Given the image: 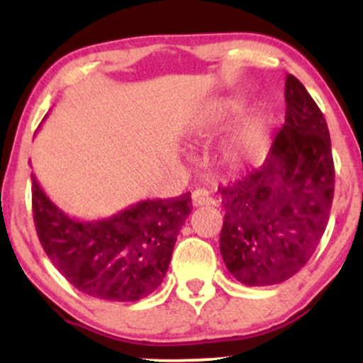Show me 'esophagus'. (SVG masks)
<instances>
[{
  "instance_id": "esophagus-1",
  "label": "esophagus",
  "mask_w": 363,
  "mask_h": 363,
  "mask_svg": "<svg viewBox=\"0 0 363 363\" xmlns=\"http://www.w3.org/2000/svg\"><path fill=\"white\" fill-rule=\"evenodd\" d=\"M213 198L206 189H194L193 191V205L203 206V205H213Z\"/></svg>"
}]
</instances>
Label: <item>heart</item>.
Wrapping results in <instances>:
<instances>
[{"label":"heart","instance_id":"b5f03b06","mask_svg":"<svg viewBox=\"0 0 363 363\" xmlns=\"http://www.w3.org/2000/svg\"><path fill=\"white\" fill-rule=\"evenodd\" d=\"M239 112V102L232 101V99H225V101H218L211 104L206 109L205 114V124L206 126H220L225 121L232 119ZM256 147V138L251 129H240L232 136L228 141V155L232 158H244L252 152Z\"/></svg>","mask_w":363,"mask_h":363}]
</instances>
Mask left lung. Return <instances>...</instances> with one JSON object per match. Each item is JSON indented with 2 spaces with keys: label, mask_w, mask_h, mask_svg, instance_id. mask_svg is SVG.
Instances as JSON below:
<instances>
[{
  "label": "left lung",
  "mask_w": 363,
  "mask_h": 363,
  "mask_svg": "<svg viewBox=\"0 0 363 363\" xmlns=\"http://www.w3.org/2000/svg\"><path fill=\"white\" fill-rule=\"evenodd\" d=\"M285 124L261 167L220 187V252L235 280L277 285L318 247L335 194L331 138L323 112L294 74L285 82Z\"/></svg>",
  "instance_id": "left-lung-1"
}]
</instances>
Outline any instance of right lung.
Instances as JSON below:
<instances>
[{
    "mask_svg": "<svg viewBox=\"0 0 363 363\" xmlns=\"http://www.w3.org/2000/svg\"><path fill=\"white\" fill-rule=\"evenodd\" d=\"M191 208L184 193L83 222L54 205L32 174L34 223L45 254L74 289L101 301L136 302L160 286Z\"/></svg>",
    "mask_w": 363,
    "mask_h": 363,
    "instance_id": "1",
    "label": "right lung"
}]
</instances>
